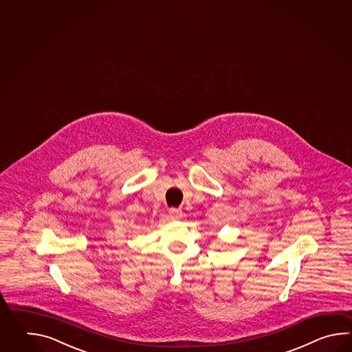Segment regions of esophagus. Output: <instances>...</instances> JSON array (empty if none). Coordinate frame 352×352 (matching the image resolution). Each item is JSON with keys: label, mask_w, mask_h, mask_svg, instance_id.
Masks as SVG:
<instances>
[{"label": "esophagus", "mask_w": 352, "mask_h": 352, "mask_svg": "<svg viewBox=\"0 0 352 352\" xmlns=\"http://www.w3.org/2000/svg\"><path fill=\"white\" fill-rule=\"evenodd\" d=\"M170 214H171V217L173 219H179V217H182V211L179 209H176V208H171L170 209Z\"/></svg>", "instance_id": "1"}]
</instances>
